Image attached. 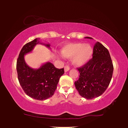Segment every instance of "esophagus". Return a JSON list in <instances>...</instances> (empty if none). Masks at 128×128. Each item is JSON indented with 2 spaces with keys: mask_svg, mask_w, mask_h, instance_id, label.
I'll list each match as a JSON object with an SVG mask.
<instances>
[{
  "mask_svg": "<svg viewBox=\"0 0 128 128\" xmlns=\"http://www.w3.org/2000/svg\"><path fill=\"white\" fill-rule=\"evenodd\" d=\"M69 69H70V68H69V67L68 66H64V72H68V71L69 70Z\"/></svg>",
  "mask_w": 128,
  "mask_h": 128,
  "instance_id": "esophagus-1",
  "label": "esophagus"
}]
</instances>
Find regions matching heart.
<instances>
[{"label":"heart","mask_w":128,"mask_h":128,"mask_svg":"<svg viewBox=\"0 0 128 128\" xmlns=\"http://www.w3.org/2000/svg\"><path fill=\"white\" fill-rule=\"evenodd\" d=\"M93 54V48L90 44L72 43L65 45L62 48V55L68 59H72L74 66L80 67L88 63Z\"/></svg>","instance_id":"heart-1"}]
</instances>
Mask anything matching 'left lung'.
I'll list each match as a JSON object with an SVG mask.
<instances>
[{
  "label": "left lung",
  "instance_id": "obj_1",
  "mask_svg": "<svg viewBox=\"0 0 128 128\" xmlns=\"http://www.w3.org/2000/svg\"><path fill=\"white\" fill-rule=\"evenodd\" d=\"M78 70L80 77L74 85L80 95L87 99L99 96L107 89L113 74L114 66L109 51L96 42L93 48L92 59Z\"/></svg>",
  "mask_w": 128,
  "mask_h": 128
}]
</instances>
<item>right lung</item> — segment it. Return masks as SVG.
Wrapping results in <instances>:
<instances>
[{
	"mask_svg": "<svg viewBox=\"0 0 128 128\" xmlns=\"http://www.w3.org/2000/svg\"><path fill=\"white\" fill-rule=\"evenodd\" d=\"M40 38L26 43L21 49L17 60L16 69L18 80L26 94L36 100H43L51 97L57 88L64 68L58 69L47 62L34 69L26 63L25 55L32 52L36 44L44 45L51 49L50 43L40 42Z\"/></svg>",
	"mask_w": 128,
	"mask_h": 128,
	"instance_id": "add662e5",
	"label": "right lung"
}]
</instances>
